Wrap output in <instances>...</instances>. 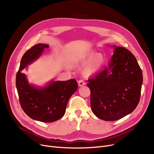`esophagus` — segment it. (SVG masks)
<instances>
[{
    "mask_svg": "<svg viewBox=\"0 0 154 154\" xmlns=\"http://www.w3.org/2000/svg\"><path fill=\"white\" fill-rule=\"evenodd\" d=\"M78 84L80 87H82V86L85 85V82L84 81L83 79H80L78 81Z\"/></svg>",
    "mask_w": 154,
    "mask_h": 154,
    "instance_id": "1",
    "label": "esophagus"
}]
</instances>
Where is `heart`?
Wrapping results in <instances>:
<instances>
[{
	"instance_id": "1",
	"label": "heart",
	"mask_w": 154,
	"mask_h": 154,
	"mask_svg": "<svg viewBox=\"0 0 154 154\" xmlns=\"http://www.w3.org/2000/svg\"><path fill=\"white\" fill-rule=\"evenodd\" d=\"M91 58V59L85 67V71L89 74H92L99 69L103 61L102 56L100 54L95 55L94 52L90 51L80 54L77 57V59L80 61H86Z\"/></svg>"
}]
</instances>
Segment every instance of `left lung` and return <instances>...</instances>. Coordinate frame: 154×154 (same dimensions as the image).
<instances>
[{
    "instance_id": "1",
    "label": "left lung",
    "mask_w": 154,
    "mask_h": 154,
    "mask_svg": "<svg viewBox=\"0 0 154 154\" xmlns=\"http://www.w3.org/2000/svg\"><path fill=\"white\" fill-rule=\"evenodd\" d=\"M115 48L108 67L88 79L91 106L98 118L114 121L132 112L138 105L143 82L134 55L122 47Z\"/></svg>"
}]
</instances>
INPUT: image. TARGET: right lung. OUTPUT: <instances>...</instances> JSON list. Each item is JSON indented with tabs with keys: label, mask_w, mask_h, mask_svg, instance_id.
<instances>
[{
	"label": "right lung",
	"mask_w": 154,
	"mask_h": 154,
	"mask_svg": "<svg viewBox=\"0 0 154 154\" xmlns=\"http://www.w3.org/2000/svg\"><path fill=\"white\" fill-rule=\"evenodd\" d=\"M47 44H38L30 48L20 61L16 75V87L22 109L31 119L42 122H52L61 119L66 112L68 101L78 88L77 81H51L45 87L30 84L21 71L42 55Z\"/></svg>",
	"instance_id": "right-lung-1"
}]
</instances>
